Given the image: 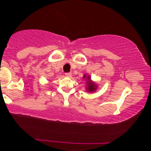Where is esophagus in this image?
Returning a JSON list of instances; mask_svg holds the SVG:
<instances>
[{"label":"esophagus","instance_id":"obj_1","mask_svg":"<svg viewBox=\"0 0 151 151\" xmlns=\"http://www.w3.org/2000/svg\"><path fill=\"white\" fill-rule=\"evenodd\" d=\"M65 75L67 76V77H69V78H71V77H72V74L71 73V72H67V73L65 74Z\"/></svg>","mask_w":151,"mask_h":151}]
</instances>
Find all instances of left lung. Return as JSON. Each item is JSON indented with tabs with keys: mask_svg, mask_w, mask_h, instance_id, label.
I'll use <instances>...</instances> for the list:
<instances>
[{
	"mask_svg": "<svg viewBox=\"0 0 151 151\" xmlns=\"http://www.w3.org/2000/svg\"><path fill=\"white\" fill-rule=\"evenodd\" d=\"M83 79H84V80L86 81V91L89 93H92L96 91V90L98 88V84L96 83H95L94 81L91 80V77L89 74H85L83 76Z\"/></svg>",
	"mask_w": 151,
	"mask_h": 151,
	"instance_id": "1",
	"label": "left lung"
}]
</instances>
